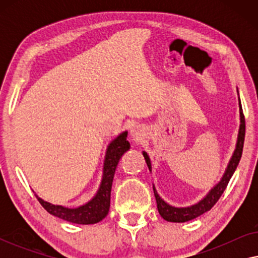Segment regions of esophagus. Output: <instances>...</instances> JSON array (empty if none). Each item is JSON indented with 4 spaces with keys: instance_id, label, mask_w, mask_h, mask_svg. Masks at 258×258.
I'll use <instances>...</instances> for the list:
<instances>
[{
    "instance_id": "34e87169",
    "label": "esophagus",
    "mask_w": 258,
    "mask_h": 258,
    "mask_svg": "<svg viewBox=\"0 0 258 258\" xmlns=\"http://www.w3.org/2000/svg\"><path fill=\"white\" fill-rule=\"evenodd\" d=\"M130 135L135 141H140L143 137V130L139 125H134L132 129H130Z\"/></svg>"
}]
</instances>
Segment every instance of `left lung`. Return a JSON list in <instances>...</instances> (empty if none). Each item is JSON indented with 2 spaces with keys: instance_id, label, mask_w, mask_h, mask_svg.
I'll return each mask as SVG.
<instances>
[{
  "instance_id": "8db88e82",
  "label": "left lung",
  "mask_w": 258,
  "mask_h": 258,
  "mask_svg": "<svg viewBox=\"0 0 258 258\" xmlns=\"http://www.w3.org/2000/svg\"><path fill=\"white\" fill-rule=\"evenodd\" d=\"M237 93H238V90H237ZM238 105H239V129H238L237 142H236L235 150H234V153H232V156L230 158V161H229L227 169H225V171H224L223 176H222L221 181L218 182L209 192L207 194L204 199L201 200L199 203L192 204V206H190V207H184V208L172 207V206H170V204H168L167 202H165L164 200L161 199L160 195L157 194V190L155 189V186L153 185L155 199H156V203H157L158 213H160L161 216L163 217L165 221L175 222V223H183V222L191 221V220H194V218L199 217L202 214L209 211L211 208L216 204L217 201L220 200L222 194L224 192V190H225V188H227L229 181H230L231 176L234 175L236 168H237L239 160H241L242 151H243V144H244L245 121H244V115H243V110H242L241 100H239V102H238ZM143 156H144V160H146V162H147L148 168H149V170L151 171V162H150V158H149V156H148V154L146 153V151H143Z\"/></svg>"
}]
</instances>
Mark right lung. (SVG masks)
<instances>
[{
	"mask_svg": "<svg viewBox=\"0 0 258 258\" xmlns=\"http://www.w3.org/2000/svg\"><path fill=\"white\" fill-rule=\"evenodd\" d=\"M126 136H128V132H123L109 143L107 151H105L103 174H102L100 188L89 202L77 208H67L63 206H55L36 195V199L41 203V206L49 214L67 222H72V223L95 224L103 220L108 215L109 208H110V192L116 167H117L122 155L130 149V143L126 141Z\"/></svg>",
	"mask_w": 258,
	"mask_h": 258,
	"instance_id": "obj_1",
	"label": "right lung"
}]
</instances>
